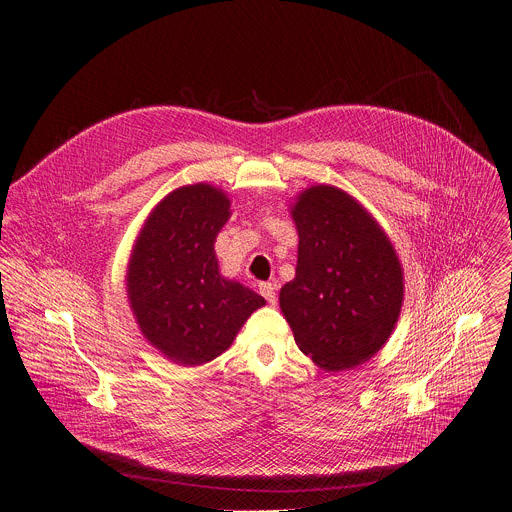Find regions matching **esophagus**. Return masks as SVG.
I'll return each instance as SVG.
<instances>
[{
    "label": "esophagus",
    "mask_w": 512,
    "mask_h": 512,
    "mask_svg": "<svg viewBox=\"0 0 512 512\" xmlns=\"http://www.w3.org/2000/svg\"><path fill=\"white\" fill-rule=\"evenodd\" d=\"M275 289H277V287H275L273 283H269V281L259 285L261 296H263V298H265V300H267L271 306H275V304H277V291H275Z\"/></svg>",
    "instance_id": "1"
}]
</instances>
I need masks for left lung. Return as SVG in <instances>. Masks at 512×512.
<instances>
[{
  "mask_svg": "<svg viewBox=\"0 0 512 512\" xmlns=\"http://www.w3.org/2000/svg\"><path fill=\"white\" fill-rule=\"evenodd\" d=\"M291 216L298 267L279 291L281 312L320 369H352L377 354L397 324L401 263L375 218L340 188L304 190Z\"/></svg>",
  "mask_w": 512,
  "mask_h": 512,
  "instance_id": "8db88e82",
  "label": "left lung"
}]
</instances>
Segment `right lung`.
<instances>
[{
    "label": "right lung",
    "mask_w": 512,
    "mask_h": 512,
    "mask_svg": "<svg viewBox=\"0 0 512 512\" xmlns=\"http://www.w3.org/2000/svg\"><path fill=\"white\" fill-rule=\"evenodd\" d=\"M231 216L210 184L170 192L148 216L129 259L127 298L158 350L186 367L223 354L265 300L218 273L214 241Z\"/></svg>",
    "instance_id": "right-lung-1"
}]
</instances>
